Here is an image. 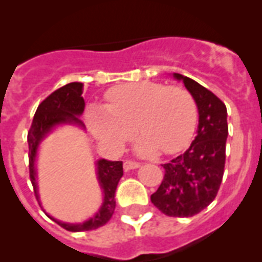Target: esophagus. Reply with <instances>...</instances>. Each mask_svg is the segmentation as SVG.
<instances>
[{
    "mask_svg": "<svg viewBox=\"0 0 262 262\" xmlns=\"http://www.w3.org/2000/svg\"><path fill=\"white\" fill-rule=\"evenodd\" d=\"M140 166V164L136 163V161H131V160H127V161H124L123 164V168L126 169V170H131V169H136Z\"/></svg>",
    "mask_w": 262,
    "mask_h": 262,
    "instance_id": "obj_1",
    "label": "esophagus"
}]
</instances>
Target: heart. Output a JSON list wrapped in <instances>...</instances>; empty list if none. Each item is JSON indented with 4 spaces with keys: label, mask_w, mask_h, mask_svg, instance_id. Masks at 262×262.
Instances as JSON below:
<instances>
[{
    "label": "heart",
    "mask_w": 262,
    "mask_h": 262,
    "mask_svg": "<svg viewBox=\"0 0 262 262\" xmlns=\"http://www.w3.org/2000/svg\"><path fill=\"white\" fill-rule=\"evenodd\" d=\"M198 107L193 94L178 85L140 81L110 89L106 107L93 106L88 123L99 142L119 149L136 131L143 138L136 151L143 156L182 151L194 135Z\"/></svg>",
    "instance_id": "b5f03b06"
}]
</instances>
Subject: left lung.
Returning <instances> with one entry per match:
<instances>
[{"label":"left lung","instance_id":"obj_1","mask_svg":"<svg viewBox=\"0 0 262 262\" xmlns=\"http://www.w3.org/2000/svg\"><path fill=\"white\" fill-rule=\"evenodd\" d=\"M193 94L200 114L196 136L185 154L163 164L165 170L151 202L168 216L189 217L206 209L223 180L228 135L226 105L196 81L174 73Z\"/></svg>","mask_w":262,"mask_h":262}]
</instances>
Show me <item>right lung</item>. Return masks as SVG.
Masks as SVG:
<instances>
[{
	"label": "right lung",
	"instance_id": "obj_1",
	"mask_svg": "<svg viewBox=\"0 0 262 262\" xmlns=\"http://www.w3.org/2000/svg\"><path fill=\"white\" fill-rule=\"evenodd\" d=\"M82 90H84L82 82L67 84L55 90L53 93H51L45 101H41V103L36 108L31 127H30L29 134H27L30 180H31L36 200H38V190H36L35 159L39 143L57 124L76 123L84 127L82 122L78 118V115L82 114L85 107V101L81 96ZM97 174H98L99 185H101L103 194H105L101 209L93 217H90L89 221L84 222V223H62V222L53 219L64 230L71 231V232L97 230L99 227L105 226L114 214L115 190H117L120 177L123 176V163L122 161H108L105 159L99 160V161H97Z\"/></svg>",
	"mask_w": 262,
	"mask_h": 262
}]
</instances>
